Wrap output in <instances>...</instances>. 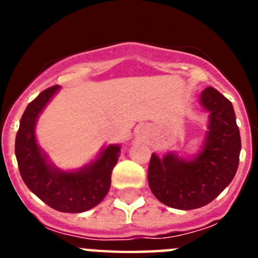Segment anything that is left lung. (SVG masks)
<instances>
[{
	"label": "left lung",
	"instance_id": "obj_1",
	"mask_svg": "<svg viewBox=\"0 0 258 258\" xmlns=\"http://www.w3.org/2000/svg\"><path fill=\"white\" fill-rule=\"evenodd\" d=\"M208 115V131L202 149L190 159L175 152L151 155L149 184L156 199L174 209L207 206L232 181L239 165L240 133L231 102L213 88L200 94Z\"/></svg>",
	"mask_w": 258,
	"mask_h": 258
}]
</instances>
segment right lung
I'll return each mask as SVG.
<instances>
[{
	"mask_svg": "<svg viewBox=\"0 0 258 258\" xmlns=\"http://www.w3.org/2000/svg\"><path fill=\"white\" fill-rule=\"evenodd\" d=\"M59 89H46L27 106L15 138V156L23 181L36 197L55 211L81 213L98 206L108 192L120 145L103 147L94 160L76 170L56 168L38 146L36 124Z\"/></svg>",
	"mask_w": 258,
	"mask_h": 258,
	"instance_id": "add662e5",
	"label": "right lung"
}]
</instances>
